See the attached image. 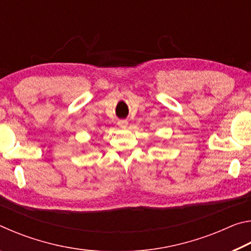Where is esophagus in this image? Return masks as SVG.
Wrapping results in <instances>:
<instances>
[{
	"label": "esophagus",
	"mask_w": 251,
	"mask_h": 251,
	"mask_svg": "<svg viewBox=\"0 0 251 251\" xmlns=\"http://www.w3.org/2000/svg\"><path fill=\"white\" fill-rule=\"evenodd\" d=\"M118 125H120L121 127H125V126H127V122L126 121H120V122H118Z\"/></svg>",
	"instance_id": "esophagus-1"
}]
</instances>
